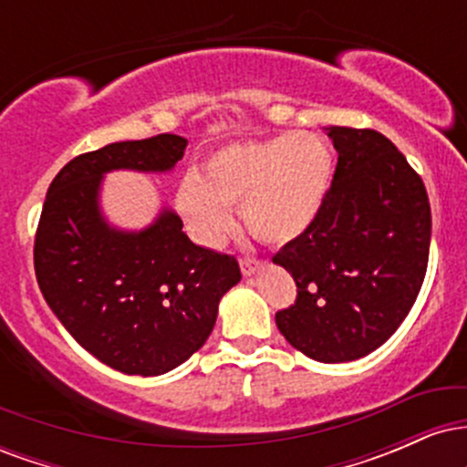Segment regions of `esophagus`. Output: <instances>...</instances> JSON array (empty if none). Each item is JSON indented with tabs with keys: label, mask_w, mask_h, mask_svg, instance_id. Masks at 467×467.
Wrapping results in <instances>:
<instances>
[{
	"label": "esophagus",
	"mask_w": 467,
	"mask_h": 467,
	"mask_svg": "<svg viewBox=\"0 0 467 467\" xmlns=\"http://www.w3.org/2000/svg\"><path fill=\"white\" fill-rule=\"evenodd\" d=\"M239 265H241V272H244L245 276H252V275H254V272H259L261 261L250 259V256H244V259L239 261Z\"/></svg>",
	"instance_id": "34e87169"
}]
</instances>
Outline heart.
Instances as JSON below:
<instances>
[{
	"label": "heart",
	"instance_id": "1",
	"mask_svg": "<svg viewBox=\"0 0 467 467\" xmlns=\"http://www.w3.org/2000/svg\"><path fill=\"white\" fill-rule=\"evenodd\" d=\"M334 178V155L323 138L287 131L265 140L233 142L203 160L200 175L180 182L175 203L191 234L219 245L233 213L254 239L283 245L312 228Z\"/></svg>",
	"mask_w": 467,
	"mask_h": 467
}]
</instances>
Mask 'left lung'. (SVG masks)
Returning a JSON list of instances; mask_svg holds the SVG:
<instances>
[{"instance_id": "obj_1", "label": "left lung", "mask_w": 467, "mask_h": 467, "mask_svg": "<svg viewBox=\"0 0 467 467\" xmlns=\"http://www.w3.org/2000/svg\"><path fill=\"white\" fill-rule=\"evenodd\" d=\"M337 151L329 195L307 233L275 254L298 287L276 314L294 349L351 362L382 347L410 312L431 250L426 186L389 138L327 127Z\"/></svg>"}]
</instances>
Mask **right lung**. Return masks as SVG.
<instances>
[{
    "label": "right lung",
    "mask_w": 467,
    "mask_h": 467,
    "mask_svg": "<svg viewBox=\"0 0 467 467\" xmlns=\"http://www.w3.org/2000/svg\"><path fill=\"white\" fill-rule=\"evenodd\" d=\"M189 140L160 133L69 160L47 189L35 239L46 303L96 360L153 378L186 362L211 336L219 301L241 281L234 256L192 244L171 208L142 230L100 211L111 171L169 173Z\"/></svg>",
    "instance_id": "right-lung-1"
}]
</instances>
